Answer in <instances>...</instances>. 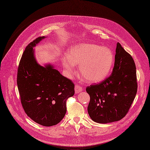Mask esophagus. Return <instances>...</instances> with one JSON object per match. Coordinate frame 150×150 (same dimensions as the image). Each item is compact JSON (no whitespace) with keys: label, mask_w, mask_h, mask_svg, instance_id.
<instances>
[{"label":"esophagus","mask_w":150,"mask_h":150,"mask_svg":"<svg viewBox=\"0 0 150 150\" xmlns=\"http://www.w3.org/2000/svg\"><path fill=\"white\" fill-rule=\"evenodd\" d=\"M82 88L81 86L76 85L75 86V93H79L81 91H82Z\"/></svg>","instance_id":"34e87169"}]
</instances>
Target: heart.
I'll list each match as a JSON object with an SVG mask.
<instances>
[{
    "mask_svg": "<svg viewBox=\"0 0 150 150\" xmlns=\"http://www.w3.org/2000/svg\"><path fill=\"white\" fill-rule=\"evenodd\" d=\"M114 62L110 49L95 44H81L69 48L62 58L64 67L69 75L75 74V65H79L81 77L89 83H98L109 75Z\"/></svg>",
    "mask_w": 150,
    "mask_h": 150,
    "instance_id": "obj_1",
    "label": "heart"
}]
</instances>
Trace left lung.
<instances>
[{
	"label": "left lung",
	"mask_w": 150,
	"mask_h": 150,
	"mask_svg": "<svg viewBox=\"0 0 150 150\" xmlns=\"http://www.w3.org/2000/svg\"><path fill=\"white\" fill-rule=\"evenodd\" d=\"M115 52L111 75L86 88L90 96L88 112L98 123L107 124L124 118L137 92L136 67L132 55L119 42Z\"/></svg>",
	"instance_id": "left-lung-1"
}]
</instances>
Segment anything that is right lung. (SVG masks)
<instances>
[{"label":"right lung","mask_w":150,"mask_h":150,"mask_svg":"<svg viewBox=\"0 0 150 150\" xmlns=\"http://www.w3.org/2000/svg\"><path fill=\"white\" fill-rule=\"evenodd\" d=\"M44 36L28 44L20 60L17 71L18 89L25 113L36 123L45 127L56 125L67 112V99L75 93V85L52 65H39L33 48Z\"/></svg>","instance_id":"1"}]
</instances>
